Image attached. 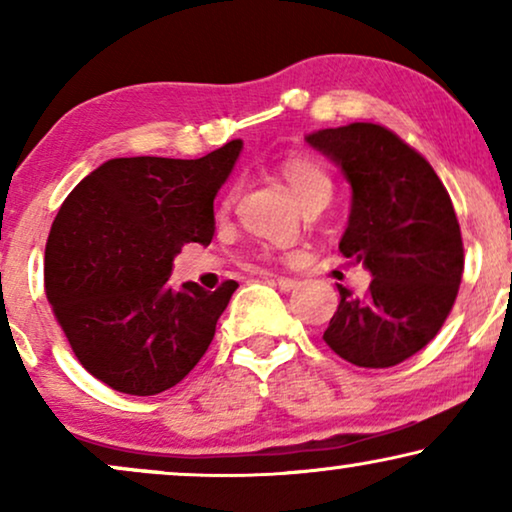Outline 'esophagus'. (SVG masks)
<instances>
[{
  "mask_svg": "<svg viewBox=\"0 0 512 512\" xmlns=\"http://www.w3.org/2000/svg\"><path fill=\"white\" fill-rule=\"evenodd\" d=\"M270 282L275 284V286H279V289L282 291H293L298 286V279H293V277H277V275H270Z\"/></svg>",
  "mask_w": 512,
  "mask_h": 512,
  "instance_id": "esophagus-1",
  "label": "esophagus"
}]
</instances>
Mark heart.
<instances>
[{
	"instance_id": "1",
	"label": "heart",
	"mask_w": 512,
	"mask_h": 512,
	"mask_svg": "<svg viewBox=\"0 0 512 512\" xmlns=\"http://www.w3.org/2000/svg\"><path fill=\"white\" fill-rule=\"evenodd\" d=\"M279 177L286 181L293 200L305 202L307 198L317 193H331V177H328L324 167H321L317 160L307 156H289L279 163Z\"/></svg>"
}]
</instances>
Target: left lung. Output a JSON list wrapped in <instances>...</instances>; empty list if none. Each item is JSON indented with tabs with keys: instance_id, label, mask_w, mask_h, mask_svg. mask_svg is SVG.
Returning a JSON list of instances; mask_svg holds the SVG:
<instances>
[{
	"instance_id": "left-lung-1",
	"label": "left lung",
	"mask_w": 512,
	"mask_h": 512,
	"mask_svg": "<svg viewBox=\"0 0 512 512\" xmlns=\"http://www.w3.org/2000/svg\"><path fill=\"white\" fill-rule=\"evenodd\" d=\"M352 186L342 256L370 275L366 296L338 284L326 345L359 368H391L436 338L464 272L452 200L424 156L375 123L307 135Z\"/></svg>"
}]
</instances>
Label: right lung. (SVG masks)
<instances>
[{
	"label": "right lung",
	"mask_w": 512,
	"mask_h": 512,
	"mask_svg": "<svg viewBox=\"0 0 512 512\" xmlns=\"http://www.w3.org/2000/svg\"><path fill=\"white\" fill-rule=\"evenodd\" d=\"M242 139L195 160L111 158L88 174L55 216L44 286L83 368L107 387L153 396L195 368L237 282L216 291L167 286L188 242L209 244L214 198Z\"/></svg>",
	"instance_id": "obj_1"
}]
</instances>
